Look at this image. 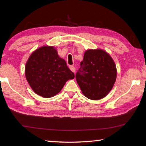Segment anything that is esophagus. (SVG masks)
Here are the masks:
<instances>
[{"instance_id":"obj_1","label":"esophagus","mask_w":146,"mask_h":146,"mask_svg":"<svg viewBox=\"0 0 146 146\" xmlns=\"http://www.w3.org/2000/svg\"><path fill=\"white\" fill-rule=\"evenodd\" d=\"M70 70L73 71V73H75V68L74 67V66H70Z\"/></svg>"}]
</instances>
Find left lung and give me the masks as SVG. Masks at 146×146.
Masks as SVG:
<instances>
[{
  "label": "left lung",
  "mask_w": 146,
  "mask_h": 146,
  "mask_svg": "<svg viewBox=\"0 0 146 146\" xmlns=\"http://www.w3.org/2000/svg\"><path fill=\"white\" fill-rule=\"evenodd\" d=\"M114 60L104 50L88 49L80 62L76 80L82 93L91 100H99L110 92L117 78Z\"/></svg>",
  "instance_id": "8db88e82"
}]
</instances>
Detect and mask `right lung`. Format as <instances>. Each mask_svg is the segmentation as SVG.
<instances>
[{
  "label": "right lung",
  "mask_w": 146,
  "mask_h": 146,
  "mask_svg": "<svg viewBox=\"0 0 146 146\" xmlns=\"http://www.w3.org/2000/svg\"><path fill=\"white\" fill-rule=\"evenodd\" d=\"M25 75L34 92L44 98L56 95L68 80L75 78L56 49L49 46H42L31 53L26 64Z\"/></svg>",
  "instance_id": "right-lung-1"
}]
</instances>
